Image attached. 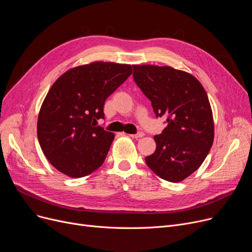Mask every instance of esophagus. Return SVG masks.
I'll use <instances>...</instances> for the list:
<instances>
[{
    "mask_svg": "<svg viewBox=\"0 0 252 252\" xmlns=\"http://www.w3.org/2000/svg\"><path fill=\"white\" fill-rule=\"evenodd\" d=\"M143 135H145V133H143L142 131H139V132H137L136 134H130L129 136H131V137H132V138H135V139H138V138L142 137Z\"/></svg>",
    "mask_w": 252,
    "mask_h": 252,
    "instance_id": "obj_1",
    "label": "esophagus"
}]
</instances>
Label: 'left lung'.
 Wrapping results in <instances>:
<instances>
[{
	"label": "left lung",
	"instance_id": "obj_1",
	"mask_svg": "<svg viewBox=\"0 0 252 252\" xmlns=\"http://www.w3.org/2000/svg\"><path fill=\"white\" fill-rule=\"evenodd\" d=\"M133 79L167 126L155 135L156 151L146 157L151 170L178 183L195 172L212 147L214 124L205 89L189 73L171 66L132 65Z\"/></svg>",
	"mask_w": 252,
	"mask_h": 252
}]
</instances>
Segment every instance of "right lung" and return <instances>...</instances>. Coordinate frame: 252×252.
Instances as JSON below:
<instances>
[{"mask_svg": "<svg viewBox=\"0 0 252 252\" xmlns=\"http://www.w3.org/2000/svg\"><path fill=\"white\" fill-rule=\"evenodd\" d=\"M132 74L130 64L95 62L70 68L48 91L38 117L41 149L51 165L70 177L103 164L115 134L97 126L105 99Z\"/></svg>", "mask_w": 252, "mask_h": 252, "instance_id": "1", "label": "right lung"}]
</instances>
